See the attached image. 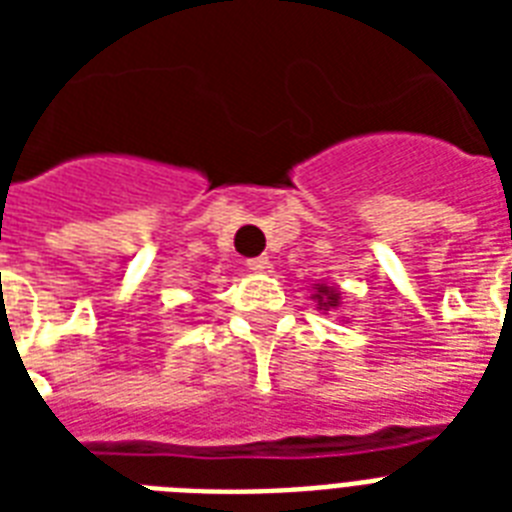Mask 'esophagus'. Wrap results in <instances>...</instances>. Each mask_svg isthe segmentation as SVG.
<instances>
[{
    "label": "esophagus",
    "instance_id": "esophagus-1",
    "mask_svg": "<svg viewBox=\"0 0 512 512\" xmlns=\"http://www.w3.org/2000/svg\"><path fill=\"white\" fill-rule=\"evenodd\" d=\"M247 268L255 273H263L271 268V260L268 257H252V260H247Z\"/></svg>",
    "mask_w": 512,
    "mask_h": 512
}]
</instances>
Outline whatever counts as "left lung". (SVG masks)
Returning <instances> with one entry per match:
<instances>
[{"label":"left lung","mask_w":512,"mask_h":512,"mask_svg":"<svg viewBox=\"0 0 512 512\" xmlns=\"http://www.w3.org/2000/svg\"><path fill=\"white\" fill-rule=\"evenodd\" d=\"M316 300H319V305L324 308V311H329V308H337L340 305V297H337V292L332 287H319V292H316Z\"/></svg>","instance_id":"left-lung-1"}]
</instances>
